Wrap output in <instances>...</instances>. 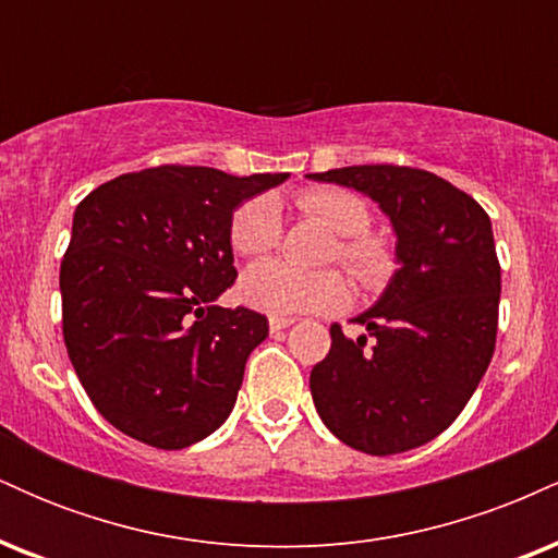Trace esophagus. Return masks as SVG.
I'll list each match as a JSON object with an SVG mask.
<instances>
[{"instance_id": "obj_1", "label": "esophagus", "mask_w": 558, "mask_h": 558, "mask_svg": "<svg viewBox=\"0 0 558 558\" xmlns=\"http://www.w3.org/2000/svg\"><path fill=\"white\" fill-rule=\"evenodd\" d=\"M293 323H296V319H293V317H270V330L272 332H280V330L291 328Z\"/></svg>"}]
</instances>
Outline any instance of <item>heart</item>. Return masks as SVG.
<instances>
[{
    "label": "heart",
    "mask_w": 558,
    "mask_h": 558,
    "mask_svg": "<svg viewBox=\"0 0 558 558\" xmlns=\"http://www.w3.org/2000/svg\"><path fill=\"white\" fill-rule=\"evenodd\" d=\"M296 207L330 233L341 235L332 257L360 280L375 288L390 278L396 267L393 246L386 235L373 233L369 204L354 191L306 189L296 196ZM283 233L278 204L270 196H254L243 202L230 217V246L241 257H262L278 246ZM239 293L243 304L267 315H301V312H330L345 304L349 286L336 270L299 272L280 259H262L241 275Z\"/></svg>",
    "instance_id": "obj_1"
}]
</instances>
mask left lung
<instances>
[{"instance_id": "1", "label": "left lung", "mask_w": 558, "mask_h": 558, "mask_svg": "<svg viewBox=\"0 0 558 558\" xmlns=\"http://www.w3.org/2000/svg\"><path fill=\"white\" fill-rule=\"evenodd\" d=\"M306 178L377 202L399 262L383 296L356 317L367 336L351 341L341 325L330 328L328 356L310 375L319 420L373 457L417 448L459 417L496 349L501 265L490 217L417 168L354 165Z\"/></svg>"}]
</instances>
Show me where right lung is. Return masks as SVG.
Here are the masks:
<instances>
[{"instance_id":"obj_1","label":"right lung","mask_w":558,"mask_h":558,"mask_svg":"<svg viewBox=\"0 0 558 558\" xmlns=\"http://www.w3.org/2000/svg\"><path fill=\"white\" fill-rule=\"evenodd\" d=\"M286 178L162 165L101 183L75 207L62 336L96 412L120 433L178 451L233 412L267 317L215 306L239 275L230 217Z\"/></svg>"}]
</instances>
